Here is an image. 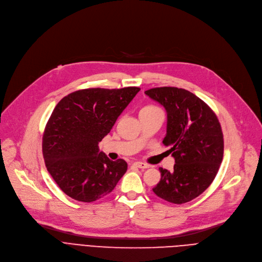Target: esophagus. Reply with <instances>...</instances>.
<instances>
[{"mask_svg": "<svg viewBox=\"0 0 262 262\" xmlns=\"http://www.w3.org/2000/svg\"><path fill=\"white\" fill-rule=\"evenodd\" d=\"M134 166H136L137 168H141V169H147L149 168V165L145 164V163H142V162H135L134 163Z\"/></svg>", "mask_w": 262, "mask_h": 262, "instance_id": "obj_1", "label": "esophagus"}]
</instances>
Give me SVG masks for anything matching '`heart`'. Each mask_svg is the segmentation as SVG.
<instances>
[{"instance_id": "1", "label": "heart", "mask_w": 262, "mask_h": 262, "mask_svg": "<svg viewBox=\"0 0 262 262\" xmlns=\"http://www.w3.org/2000/svg\"><path fill=\"white\" fill-rule=\"evenodd\" d=\"M153 107H157V106H153V105H148V106H145L144 109H153Z\"/></svg>"}]
</instances>
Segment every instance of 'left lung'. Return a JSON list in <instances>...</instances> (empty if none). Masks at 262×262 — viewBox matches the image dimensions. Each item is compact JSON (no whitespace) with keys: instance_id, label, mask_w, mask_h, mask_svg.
I'll use <instances>...</instances> for the list:
<instances>
[{"instance_id":"8db88e82","label":"left lung","mask_w":262,"mask_h":262,"mask_svg":"<svg viewBox=\"0 0 262 262\" xmlns=\"http://www.w3.org/2000/svg\"><path fill=\"white\" fill-rule=\"evenodd\" d=\"M145 94L167 112L169 146L176 164L173 171L160 168L161 180L153 188L158 196L183 204L204 192L216 178L223 159V133L210 107L191 92L174 86L150 89Z\"/></svg>"}]
</instances>
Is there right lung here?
<instances>
[{"mask_svg": "<svg viewBox=\"0 0 262 262\" xmlns=\"http://www.w3.org/2000/svg\"><path fill=\"white\" fill-rule=\"evenodd\" d=\"M140 90L84 89L55 106L43 133V158L57 185L72 199L94 202L110 193L126 173V161H111L98 144Z\"/></svg>", "mask_w": 262, "mask_h": 262, "instance_id": "right-lung-1", "label": "right lung"}]
</instances>
